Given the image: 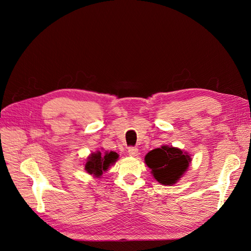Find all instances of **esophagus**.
I'll use <instances>...</instances> for the list:
<instances>
[{
    "label": "esophagus",
    "instance_id": "34e87169",
    "mask_svg": "<svg viewBox=\"0 0 251 251\" xmlns=\"http://www.w3.org/2000/svg\"><path fill=\"white\" fill-rule=\"evenodd\" d=\"M128 154L130 156H132V157H135V156H137L138 155V149L137 148H129L128 149Z\"/></svg>",
    "mask_w": 251,
    "mask_h": 251
}]
</instances>
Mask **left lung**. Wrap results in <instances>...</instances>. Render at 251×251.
I'll use <instances>...</instances> for the list:
<instances>
[{
    "label": "left lung",
    "instance_id": "left-lung-1",
    "mask_svg": "<svg viewBox=\"0 0 251 251\" xmlns=\"http://www.w3.org/2000/svg\"><path fill=\"white\" fill-rule=\"evenodd\" d=\"M192 157L188 152L172 146L154 149L145 156V163L151 169L153 178L164 185L176 184L188 172Z\"/></svg>",
    "mask_w": 251,
    "mask_h": 251
}]
</instances>
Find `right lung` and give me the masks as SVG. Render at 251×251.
<instances>
[{"label":"right lung","mask_w":251,"mask_h":251,"mask_svg":"<svg viewBox=\"0 0 251 251\" xmlns=\"http://www.w3.org/2000/svg\"><path fill=\"white\" fill-rule=\"evenodd\" d=\"M119 157V154L113 151H105L103 153L96 151L87 156L86 161L84 162V167L89 175L94 176L95 178H100L110 166L116 163Z\"/></svg>","instance_id":"add662e5"}]
</instances>
